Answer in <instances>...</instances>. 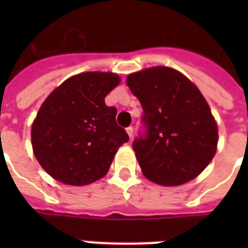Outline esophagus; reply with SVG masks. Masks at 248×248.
I'll return each instance as SVG.
<instances>
[{"instance_id":"34e87169","label":"esophagus","mask_w":248,"mask_h":248,"mask_svg":"<svg viewBox=\"0 0 248 248\" xmlns=\"http://www.w3.org/2000/svg\"><path fill=\"white\" fill-rule=\"evenodd\" d=\"M126 132H127V135H128V138H130V139H131L132 136H134V128H132L131 126L126 128Z\"/></svg>"}]
</instances>
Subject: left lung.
Here are the masks:
<instances>
[{
  "label": "left lung",
  "instance_id": "obj_1",
  "mask_svg": "<svg viewBox=\"0 0 248 248\" xmlns=\"http://www.w3.org/2000/svg\"><path fill=\"white\" fill-rule=\"evenodd\" d=\"M143 107L145 138L132 144L141 172L163 186L196 179L217 149V124L198 87L176 69L152 67L127 76Z\"/></svg>",
  "mask_w": 248,
  "mask_h": 248
}]
</instances>
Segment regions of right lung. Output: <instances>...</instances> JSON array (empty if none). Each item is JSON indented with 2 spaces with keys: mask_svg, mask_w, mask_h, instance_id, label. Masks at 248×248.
<instances>
[{
  "mask_svg": "<svg viewBox=\"0 0 248 248\" xmlns=\"http://www.w3.org/2000/svg\"><path fill=\"white\" fill-rule=\"evenodd\" d=\"M112 72H83L59 85L32 124V148L41 167L63 184L82 186L107 175L128 135L105 96L120 85Z\"/></svg>",
  "mask_w": 248,
  "mask_h": 248,
  "instance_id": "obj_1",
  "label": "right lung"
}]
</instances>
